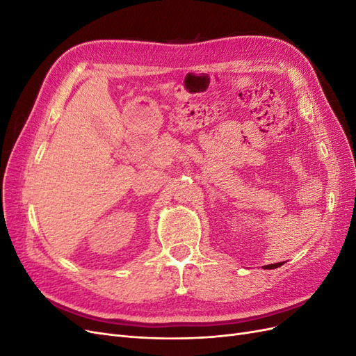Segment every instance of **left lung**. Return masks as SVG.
I'll return each mask as SVG.
<instances>
[{"mask_svg":"<svg viewBox=\"0 0 356 356\" xmlns=\"http://www.w3.org/2000/svg\"><path fill=\"white\" fill-rule=\"evenodd\" d=\"M282 264H285V261L282 263H275V264H267V266H263V268H267V270H270V268H277V267H281Z\"/></svg>","mask_w":356,"mask_h":356,"instance_id":"1","label":"left lung"}]
</instances>
